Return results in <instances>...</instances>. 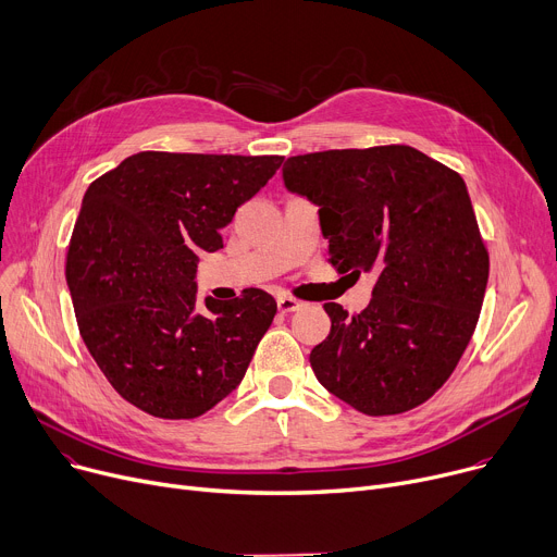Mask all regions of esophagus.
I'll use <instances>...</instances> for the list:
<instances>
[{
    "instance_id": "34e87169",
    "label": "esophagus",
    "mask_w": 557,
    "mask_h": 557,
    "mask_svg": "<svg viewBox=\"0 0 557 557\" xmlns=\"http://www.w3.org/2000/svg\"><path fill=\"white\" fill-rule=\"evenodd\" d=\"M276 304H278L281 312H297L299 308H304V301L294 299V297H287V294H281V297L276 299Z\"/></svg>"
}]
</instances>
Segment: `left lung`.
<instances>
[{"label": "left lung", "mask_w": 557, "mask_h": 557, "mask_svg": "<svg viewBox=\"0 0 557 557\" xmlns=\"http://www.w3.org/2000/svg\"><path fill=\"white\" fill-rule=\"evenodd\" d=\"M283 180L321 207L331 265L375 276L359 314L323 304L333 325L310 352L317 380L367 416L428 403L474 335L490 272L463 177L388 144L289 157Z\"/></svg>", "instance_id": "8db88e82"}]
</instances>
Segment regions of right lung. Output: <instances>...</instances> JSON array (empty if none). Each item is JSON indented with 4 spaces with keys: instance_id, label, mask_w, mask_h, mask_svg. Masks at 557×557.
<instances>
[{
    "instance_id": "right-lung-1",
    "label": "right lung",
    "mask_w": 557,
    "mask_h": 557,
    "mask_svg": "<svg viewBox=\"0 0 557 557\" xmlns=\"http://www.w3.org/2000/svg\"><path fill=\"white\" fill-rule=\"evenodd\" d=\"M281 163L144 150L89 184L64 276L87 350L129 405L198 418L245 377L276 301L249 287L198 310V253L222 249L220 228Z\"/></svg>"
}]
</instances>
